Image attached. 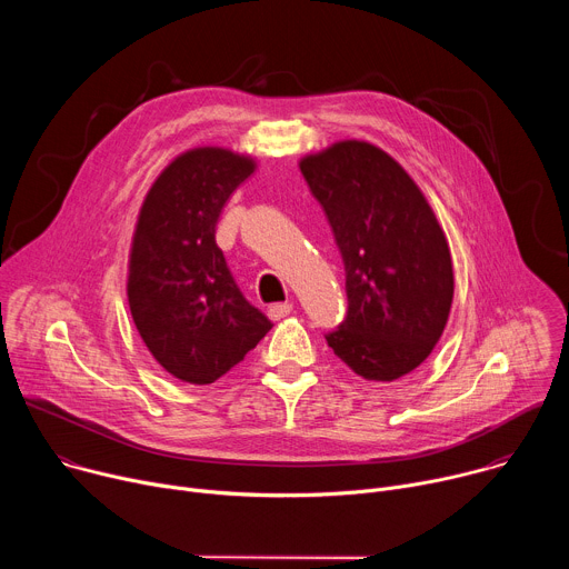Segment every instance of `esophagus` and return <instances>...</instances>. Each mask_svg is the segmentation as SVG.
Listing matches in <instances>:
<instances>
[{
	"mask_svg": "<svg viewBox=\"0 0 569 569\" xmlns=\"http://www.w3.org/2000/svg\"><path fill=\"white\" fill-rule=\"evenodd\" d=\"M290 310H292V303H288V301H286V303H274V306H270V308H268V317L277 321V319L288 317V315H290Z\"/></svg>",
	"mask_w": 569,
	"mask_h": 569,
	"instance_id": "1",
	"label": "esophagus"
}]
</instances>
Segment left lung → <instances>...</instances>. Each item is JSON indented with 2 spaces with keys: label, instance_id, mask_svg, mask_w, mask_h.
<instances>
[{
  "label": "left lung",
  "instance_id": "1",
  "mask_svg": "<svg viewBox=\"0 0 569 569\" xmlns=\"http://www.w3.org/2000/svg\"><path fill=\"white\" fill-rule=\"evenodd\" d=\"M299 169L327 213L347 272L349 310L327 336L358 376L391 382L439 342L455 274L446 233L417 182L382 148L347 139Z\"/></svg>",
  "mask_w": 569,
  "mask_h": 569
}]
</instances>
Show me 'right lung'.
I'll return each mask as SVG.
<instances>
[{"label":"right lung","mask_w":569,"mask_h":569,"mask_svg":"<svg viewBox=\"0 0 569 569\" xmlns=\"http://www.w3.org/2000/svg\"><path fill=\"white\" fill-rule=\"evenodd\" d=\"M254 169L250 154L191 148L159 173L139 209L128 303L152 358L182 382L218 380L272 329L216 246L224 202Z\"/></svg>","instance_id":"1"}]
</instances>
